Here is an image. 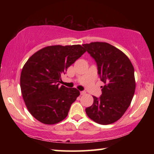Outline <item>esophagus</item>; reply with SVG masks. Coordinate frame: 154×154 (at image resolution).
Returning a JSON list of instances; mask_svg holds the SVG:
<instances>
[{"mask_svg": "<svg viewBox=\"0 0 154 154\" xmlns=\"http://www.w3.org/2000/svg\"><path fill=\"white\" fill-rule=\"evenodd\" d=\"M85 93H86V92H85V91H82V92H80V94H81V95H84Z\"/></svg>", "mask_w": 154, "mask_h": 154, "instance_id": "1", "label": "esophagus"}]
</instances>
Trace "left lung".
<instances>
[{
  "mask_svg": "<svg viewBox=\"0 0 154 154\" xmlns=\"http://www.w3.org/2000/svg\"><path fill=\"white\" fill-rule=\"evenodd\" d=\"M83 46L94 59L98 74L105 83L101 86L102 94L99 98L93 96L92 105L85 112L96 123L113 124L122 118L133 98L134 67L126 54L107 43L92 42Z\"/></svg>",
  "mask_w": 154,
  "mask_h": 154,
  "instance_id": "left-lung-1",
  "label": "left lung"
}]
</instances>
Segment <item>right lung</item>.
I'll use <instances>...</instances> for the list:
<instances>
[{
    "instance_id": "1",
    "label": "right lung",
    "mask_w": 154,
    "mask_h": 154,
    "mask_svg": "<svg viewBox=\"0 0 154 154\" xmlns=\"http://www.w3.org/2000/svg\"><path fill=\"white\" fill-rule=\"evenodd\" d=\"M86 50L80 45H52L36 51L26 62L20 88L30 114L45 124H55L66 118L79 96L75 88L60 86L61 75Z\"/></svg>"
}]
</instances>
